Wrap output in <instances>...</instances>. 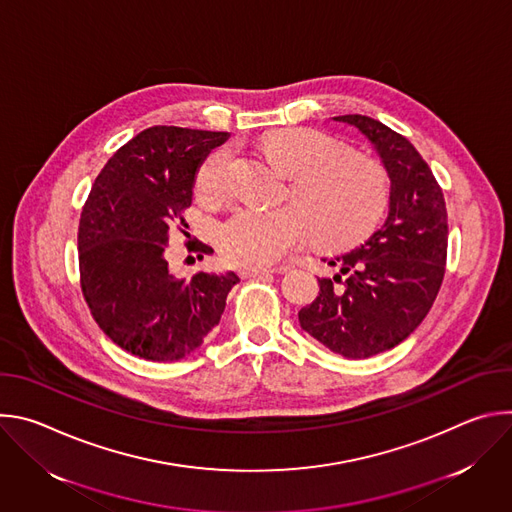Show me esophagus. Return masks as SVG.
Instances as JSON below:
<instances>
[{
  "mask_svg": "<svg viewBox=\"0 0 512 512\" xmlns=\"http://www.w3.org/2000/svg\"><path fill=\"white\" fill-rule=\"evenodd\" d=\"M287 267H279V269H267V267H253V269H243L241 275L243 277H261V275H269V273H285Z\"/></svg>",
  "mask_w": 512,
  "mask_h": 512,
  "instance_id": "1",
  "label": "esophagus"
}]
</instances>
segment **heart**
I'll return each instance as SVG.
<instances>
[{
  "mask_svg": "<svg viewBox=\"0 0 512 512\" xmlns=\"http://www.w3.org/2000/svg\"><path fill=\"white\" fill-rule=\"evenodd\" d=\"M263 154L291 176L287 204L275 210L241 206L218 225L223 257L239 267H271L298 249L308 235L322 247L350 245L369 237L389 202L385 166L316 129H285L261 143ZM233 154L214 150L198 166L194 190L206 204L231 192Z\"/></svg>",
  "mask_w": 512,
  "mask_h": 512,
  "instance_id": "heart-1",
  "label": "heart"
}]
</instances>
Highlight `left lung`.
I'll list each match as a JSON object with an SVG mask.
<instances>
[{
	"label": "left lung",
	"instance_id": "1",
	"mask_svg": "<svg viewBox=\"0 0 512 512\" xmlns=\"http://www.w3.org/2000/svg\"><path fill=\"white\" fill-rule=\"evenodd\" d=\"M377 148L391 178L387 223L364 245L328 263L318 298L300 310V326L346 358H367L403 342L427 316L448 257L442 186L413 143L367 115H340Z\"/></svg>",
	"mask_w": 512,
	"mask_h": 512
}]
</instances>
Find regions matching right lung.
I'll return each instance as SVG.
<instances>
[{
    "mask_svg": "<svg viewBox=\"0 0 512 512\" xmlns=\"http://www.w3.org/2000/svg\"><path fill=\"white\" fill-rule=\"evenodd\" d=\"M229 137L174 125L143 129L99 172L79 223L83 298L99 328L133 356L172 362L221 322L235 273L176 277L170 235L200 259L212 249L186 233L200 160Z\"/></svg>",
    "mask_w": 512,
    "mask_h": 512,
    "instance_id": "right-lung-1",
    "label": "right lung"
}]
</instances>
